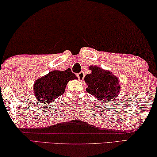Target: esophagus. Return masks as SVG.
Wrapping results in <instances>:
<instances>
[{"mask_svg": "<svg viewBox=\"0 0 157 157\" xmlns=\"http://www.w3.org/2000/svg\"><path fill=\"white\" fill-rule=\"evenodd\" d=\"M77 76H78V78L80 81H83L84 77H85V74H84V72H83V71H81L80 73H78V74H77Z\"/></svg>", "mask_w": 157, "mask_h": 157, "instance_id": "1", "label": "esophagus"}]
</instances>
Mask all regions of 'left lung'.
I'll return each instance as SVG.
<instances>
[{
	"label": "left lung",
	"instance_id": "obj_1",
	"mask_svg": "<svg viewBox=\"0 0 157 157\" xmlns=\"http://www.w3.org/2000/svg\"><path fill=\"white\" fill-rule=\"evenodd\" d=\"M91 74L85 76V81L88 84L86 91L98 100L108 104L114 100L120 93V82L109 71L98 67H90Z\"/></svg>",
	"mask_w": 157,
	"mask_h": 157
}]
</instances>
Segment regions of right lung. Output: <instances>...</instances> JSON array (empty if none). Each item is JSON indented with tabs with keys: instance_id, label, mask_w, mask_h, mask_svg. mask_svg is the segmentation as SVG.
Here are the masks:
<instances>
[{
	"instance_id": "obj_1",
	"label": "right lung",
	"mask_w": 157,
	"mask_h": 157,
	"mask_svg": "<svg viewBox=\"0 0 157 157\" xmlns=\"http://www.w3.org/2000/svg\"><path fill=\"white\" fill-rule=\"evenodd\" d=\"M76 78L71 69L65 71H53L37 79L34 87L35 96L42 104L51 103L64 93L69 81Z\"/></svg>"
}]
</instances>
